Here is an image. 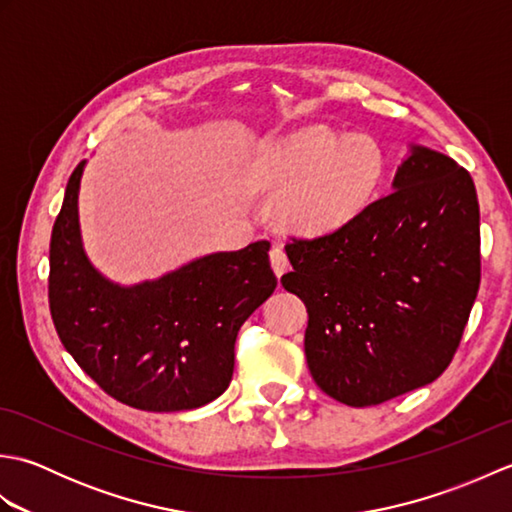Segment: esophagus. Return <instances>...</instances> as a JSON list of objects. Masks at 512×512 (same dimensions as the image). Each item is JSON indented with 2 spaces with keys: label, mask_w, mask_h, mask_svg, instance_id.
Here are the masks:
<instances>
[{
  "label": "esophagus",
  "mask_w": 512,
  "mask_h": 512,
  "mask_svg": "<svg viewBox=\"0 0 512 512\" xmlns=\"http://www.w3.org/2000/svg\"><path fill=\"white\" fill-rule=\"evenodd\" d=\"M270 266H273L277 277L284 275L286 270L290 268V259L286 255V250L281 246H273V250H270Z\"/></svg>",
  "instance_id": "34e87169"
}]
</instances>
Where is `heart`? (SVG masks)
<instances>
[{
    "label": "heart",
    "mask_w": 512,
    "mask_h": 512,
    "mask_svg": "<svg viewBox=\"0 0 512 512\" xmlns=\"http://www.w3.org/2000/svg\"><path fill=\"white\" fill-rule=\"evenodd\" d=\"M257 187L284 189L281 220L299 233H332L352 224L376 200L385 178V156L374 138L341 136L314 125L268 140L250 158Z\"/></svg>",
    "instance_id": "b5f03b06"
}]
</instances>
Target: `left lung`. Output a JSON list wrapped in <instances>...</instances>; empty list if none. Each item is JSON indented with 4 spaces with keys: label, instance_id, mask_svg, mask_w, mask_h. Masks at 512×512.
Returning <instances> with one entry per match:
<instances>
[{
    "label": "left lung",
    "instance_id": "8db88e82",
    "mask_svg": "<svg viewBox=\"0 0 512 512\" xmlns=\"http://www.w3.org/2000/svg\"><path fill=\"white\" fill-rule=\"evenodd\" d=\"M281 277L308 308L306 358L325 394L372 407L436 380L480 290V204L471 173L411 147L394 191L339 231L290 237Z\"/></svg>",
    "mask_w": 512,
    "mask_h": 512
}]
</instances>
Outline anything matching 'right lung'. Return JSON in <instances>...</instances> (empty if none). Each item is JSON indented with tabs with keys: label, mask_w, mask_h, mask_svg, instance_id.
<instances>
[{
	"label": "right lung",
	"mask_w": 512,
	"mask_h": 512,
	"mask_svg": "<svg viewBox=\"0 0 512 512\" xmlns=\"http://www.w3.org/2000/svg\"><path fill=\"white\" fill-rule=\"evenodd\" d=\"M72 171L50 237V314L65 350L105 394L143 411H184L224 394L242 323L273 295L268 242L213 253L136 286L85 255Z\"/></svg>",
	"instance_id": "add662e5"
}]
</instances>
